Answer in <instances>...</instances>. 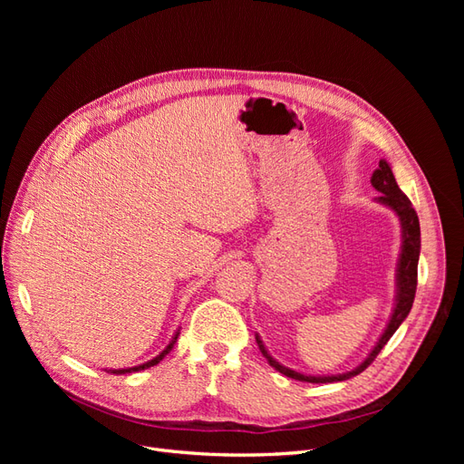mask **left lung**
Returning <instances> with one entry per match:
<instances>
[{
    "label": "left lung",
    "instance_id": "8db88e82",
    "mask_svg": "<svg viewBox=\"0 0 464 464\" xmlns=\"http://www.w3.org/2000/svg\"><path fill=\"white\" fill-rule=\"evenodd\" d=\"M372 186L382 193V201L383 205L391 207L401 218L402 224V251H401V261H399V271H397V305L392 310L391 321L385 329V333L382 334V339L375 344V348L370 353V356L363 360L360 366L353 372H346L343 375H331V377H314V375H304L294 370H288L285 366H280L278 362H275L261 343L259 336H256V341L259 344V350L263 353V356L269 360L271 366L285 373L286 377L298 379V382H307V383H333V382H344V379L354 377L358 373H362L366 370L370 363L377 358V354L382 353V348L387 344V341L399 329L401 323L409 315L412 302H414V294H416V285H418V257H420V222H418V215L411 203V199L401 191V188L397 186V179L391 172V166L385 160H379V168L372 176Z\"/></svg>",
    "mask_w": 464,
    "mask_h": 464
}]
</instances>
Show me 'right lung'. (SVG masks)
Instances as JSON below:
<instances>
[{
    "mask_svg": "<svg viewBox=\"0 0 464 464\" xmlns=\"http://www.w3.org/2000/svg\"><path fill=\"white\" fill-rule=\"evenodd\" d=\"M178 334H179V333H176V334H174V339L170 341V344H168V346L162 350V353H160L157 358H152V360H149L147 363H141V366H135V368H128V370H110V373H118V375H120V373L141 372V370H147V368H150V366H157V363H159V362H160V360H162V358H164V356H166L168 353H170V350L174 348V344H176V339H178Z\"/></svg>",
    "mask_w": 464,
    "mask_h": 464,
    "instance_id": "1",
    "label": "right lung"
}]
</instances>
